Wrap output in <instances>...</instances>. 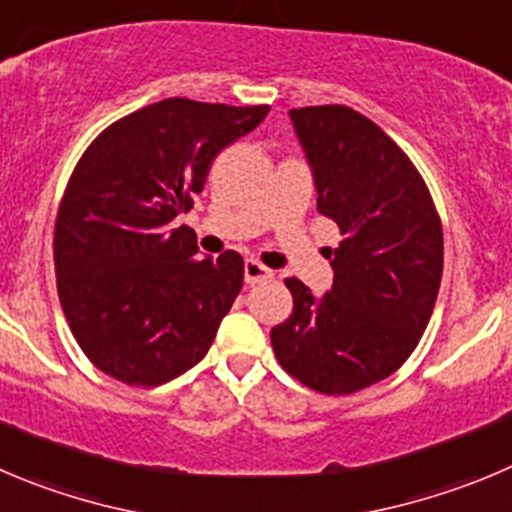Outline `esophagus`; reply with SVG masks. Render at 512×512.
Wrapping results in <instances>:
<instances>
[{
	"mask_svg": "<svg viewBox=\"0 0 512 512\" xmlns=\"http://www.w3.org/2000/svg\"><path fill=\"white\" fill-rule=\"evenodd\" d=\"M243 279H246V284H261V281L274 279V271L266 269L259 261L246 259V264H243Z\"/></svg>",
	"mask_w": 512,
	"mask_h": 512,
	"instance_id": "obj_1",
	"label": "esophagus"
}]
</instances>
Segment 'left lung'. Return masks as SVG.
<instances>
[{"mask_svg":"<svg viewBox=\"0 0 512 512\" xmlns=\"http://www.w3.org/2000/svg\"><path fill=\"white\" fill-rule=\"evenodd\" d=\"M316 208L342 241L334 284L316 299L286 279L294 311L271 329L281 367L321 394H352L415 352L442 279V223L425 180L379 125L344 105L291 110Z\"/></svg>","mask_w":512,"mask_h":512,"instance_id":"8db88e82","label":"left lung"}]
</instances>
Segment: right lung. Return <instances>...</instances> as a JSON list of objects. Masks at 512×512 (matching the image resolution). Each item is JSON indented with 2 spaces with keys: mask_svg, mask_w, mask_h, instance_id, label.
Returning a JSON list of instances; mask_svg holds the SVG:
<instances>
[{
  "mask_svg": "<svg viewBox=\"0 0 512 512\" xmlns=\"http://www.w3.org/2000/svg\"><path fill=\"white\" fill-rule=\"evenodd\" d=\"M269 110L168 97L82 153L57 211L55 271L67 324L100 372L158 387L206 357L243 259H196V233L175 218L193 208L213 158Z\"/></svg>",
  "mask_w": 512,
  "mask_h": 512,
  "instance_id": "1",
  "label": "right lung"
}]
</instances>
